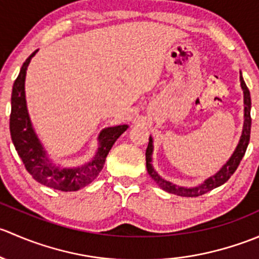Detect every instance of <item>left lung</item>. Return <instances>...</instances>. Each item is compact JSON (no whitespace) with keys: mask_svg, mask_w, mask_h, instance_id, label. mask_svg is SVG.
Returning <instances> with one entry per match:
<instances>
[{"mask_svg":"<svg viewBox=\"0 0 259 259\" xmlns=\"http://www.w3.org/2000/svg\"><path fill=\"white\" fill-rule=\"evenodd\" d=\"M239 81H241V88L243 90V101H244V122H243L241 139H239L236 150L233 151L231 158L227 160V163L224 164L214 176L205 179L202 184L195 185V187H180V185L173 184V183L161 178V177L156 173V170L153 166V138H151V135L149 137V144L145 151L146 169H148L149 176L153 178L154 182H155L161 189L165 190V192L168 193H171V194L180 195V197H198V195H203L205 194V193L210 192L214 188H218L221 187V185H223L227 180L233 176V173L236 171V169L238 168L239 163H241L242 158L244 156L245 150H247V146L250 138V124H252V119H250V94L247 85H245L244 80H243L242 72L241 76H239Z\"/></svg>","mask_w":259,"mask_h":259,"instance_id":"1","label":"left lung"}]
</instances>
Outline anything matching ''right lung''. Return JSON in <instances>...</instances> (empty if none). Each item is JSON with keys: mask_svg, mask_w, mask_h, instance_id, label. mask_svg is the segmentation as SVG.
<instances>
[{"mask_svg": "<svg viewBox=\"0 0 259 259\" xmlns=\"http://www.w3.org/2000/svg\"><path fill=\"white\" fill-rule=\"evenodd\" d=\"M37 50L27 57L15 80L11 95L10 133L11 139L25 168L36 182L49 188L75 192L95 180L104 168L106 156L117 138L127 129V125L105 127L98 137V150L90 161L80 166H61L54 164L48 156L45 148L36 135L27 111L25 94V79L28 64Z\"/></svg>", "mask_w": 259, "mask_h": 259, "instance_id": "obj_1", "label": "right lung"}]
</instances>
